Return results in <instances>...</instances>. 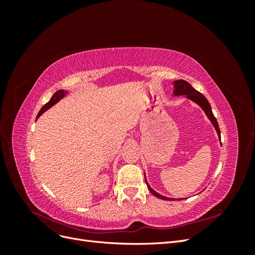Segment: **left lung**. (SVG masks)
Returning <instances> with one entry per match:
<instances>
[{
  "mask_svg": "<svg viewBox=\"0 0 255 255\" xmlns=\"http://www.w3.org/2000/svg\"><path fill=\"white\" fill-rule=\"evenodd\" d=\"M175 86H174V95L175 96H180V95H185L187 96L188 99L192 100V101H195L197 104H199L200 106L202 107L203 111L205 112V114L207 115V117L210 118V120L212 121L213 126L215 127L216 130H217V133L219 135V138H220V128H219V126H218V122H217V119L215 118V116L212 112V107H211V104L208 103L207 99L202 95L200 94L199 91H197L195 88L191 87V85L189 83H187L186 81H183V80H179V81H175L174 82ZM145 183H146V180H145ZM146 186H148V189L150 190V192L152 195H154L155 197L159 198V199H163V200H169L170 201V198H166L164 196H161L159 194H157L156 191H154L149 185L148 183H146Z\"/></svg>",
  "mask_w": 255,
  "mask_h": 255,
  "instance_id": "1",
  "label": "left lung"
}]
</instances>
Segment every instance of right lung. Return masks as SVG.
I'll return each mask as SVG.
<instances>
[{"label": "right lung", "instance_id": "right-lung-1", "mask_svg": "<svg viewBox=\"0 0 255 255\" xmlns=\"http://www.w3.org/2000/svg\"><path fill=\"white\" fill-rule=\"evenodd\" d=\"M65 94H66V91H64V90H58V91H56L55 94L53 95V97L51 98L50 101H49L47 104H44V105L41 107V110H40V112H39V113H38V116H37V117H39V116H40L41 114H43L45 111L49 110L50 107H51V106H53L54 104H56V103L59 101V100L65 96Z\"/></svg>", "mask_w": 255, "mask_h": 255}]
</instances>
